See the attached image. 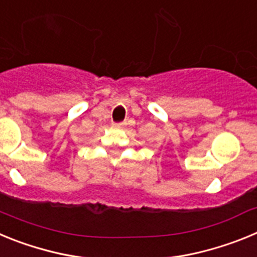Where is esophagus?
<instances>
[{
	"label": "esophagus",
	"mask_w": 257,
	"mask_h": 257,
	"mask_svg": "<svg viewBox=\"0 0 257 257\" xmlns=\"http://www.w3.org/2000/svg\"><path fill=\"white\" fill-rule=\"evenodd\" d=\"M126 126V123L124 122H119V123H114V127H118V128H122V127Z\"/></svg>",
	"instance_id": "34e87169"
}]
</instances>
